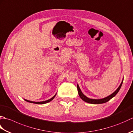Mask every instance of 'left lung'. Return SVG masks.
<instances>
[{
  "label": "left lung",
  "instance_id": "obj_1",
  "mask_svg": "<svg viewBox=\"0 0 133 133\" xmlns=\"http://www.w3.org/2000/svg\"><path fill=\"white\" fill-rule=\"evenodd\" d=\"M123 81V79L122 80V82H121L119 86L118 87V88L116 90H115V91L113 93H112V94L110 95L109 96H108V97H107L103 98V99H90V98H87L83 94L82 92L81 91L79 87L78 84H77V89H78V94L82 99L87 103H91V104H101V103H106V102H108L112 98H113L114 97H115V95H116V94L118 92V91H119L121 86H122Z\"/></svg>",
  "mask_w": 133,
  "mask_h": 133
}]
</instances>
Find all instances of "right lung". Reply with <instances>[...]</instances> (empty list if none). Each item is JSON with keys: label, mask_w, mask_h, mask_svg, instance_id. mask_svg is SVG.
Instances as JSON below:
<instances>
[{"label": "right lung", "mask_w": 133, "mask_h": 133, "mask_svg": "<svg viewBox=\"0 0 133 133\" xmlns=\"http://www.w3.org/2000/svg\"><path fill=\"white\" fill-rule=\"evenodd\" d=\"M56 94L53 97H52L51 99H50L49 100H47V101H42V102H32V101H28V100H26V99H24L26 101L28 102H30V103H36V104H44V103H48L49 102L51 101L54 98H55Z\"/></svg>", "instance_id": "add662e5"}]
</instances>
